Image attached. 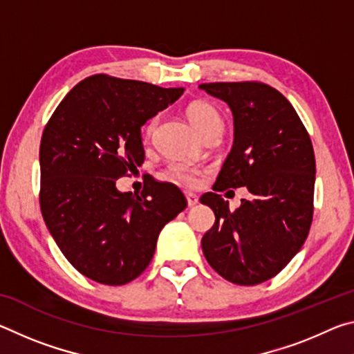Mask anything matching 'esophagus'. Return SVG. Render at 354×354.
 Wrapping results in <instances>:
<instances>
[{"label": "esophagus", "instance_id": "esophagus-1", "mask_svg": "<svg viewBox=\"0 0 354 354\" xmlns=\"http://www.w3.org/2000/svg\"><path fill=\"white\" fill-rule=\"evenodd\" d=\"M185 198H187V205L190 207L198 205V196H196L195 194H187V195H185Z\"/></svg>", "mask_w": 354, "mask_h": 354}]
</instances>
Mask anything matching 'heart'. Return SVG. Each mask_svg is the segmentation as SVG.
Wrapping results in <instances>:
<instances>
[{"label": "heart", "mask_w": 354, "mask_h": 354, "mask_svg": "<svg viewBox=\"0 0 354 354\" xmlns=\"http://www.w3.org/2000/svg\"><path fill=\"white\" fill-rule=\"evenodd\" d=\"M187 118L190 120L192 127H194L198 133L201 134L203 131H205L207 127H211L214 123H221L218 112L214 109L211 104L207 103H200V101H196V103H192L189 104L187 111ZM156 124H158V118H151L148 122V124L145 127V136L149 137L156 129ZM167 176L173 181H176L183 185H195L198 183V176H200V170L195 169V167H192L185 162H173L169 165V169H167Z\"/></svg>", "instance_id": "1"}]
</instances>
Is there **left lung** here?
I'll use <instances>...</instances> for the list:
<instances>
[{
    "mask_svg": "<svg viewBox=\"0 0 354 354\" xmlns=\"http://www.w3.org/2000/svg\"><path fill=\"white\" fill-rule=\"evenodd\" d=\"M200 88L225 101L234 118V143L217 190L250 192L234 212L214 192L201 196L215 214L201 239L203 253L231 283L259 284L283 270L308 237L314 212L313 143L293 106L267 84L211 82Z\"/></svg>",
    "mask_w": 354,
    "mask_h": 354,
    "instance_id": "1",
    "label": "left lung"
}]
</instances>
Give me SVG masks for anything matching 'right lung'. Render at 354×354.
<instances>
[{
    "mask_svg": "<svg viewBox=\"0 0 354 354\" xmlns=\"http://www.w3.org/2000/svg\"><path fill=\"white\" fill-rule=\"evenodd\" d=\"M183 87L95 75L67 93L40 142V209L48 231L84 277L107 286L136 279L162 227L184 211L176 185L151 178L139 194L115 181L145 159L140 128Z\"/></svg>",
    "mask_w": 354,
    "mask_h": 354,
    "instance_id": "obj_1",
    "label": "right lung"
}]
</instances>
